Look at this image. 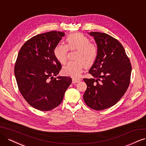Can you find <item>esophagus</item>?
Listing matches in <instances>:
<instances>
[{
    "label": "esophagus",
    "mask_w": 146,
    "mask_h": 146,
    "mask_svg": "<svg viewBox=\"0 0 146 146\" xmlns=\"http://www.w3.org/2000/svg\"><path fill=\"white\" fill-rule=\"evenodd\" d=\"M81 80L80 79H76V78H73L72 79V83L73 84H74V83H76V82H79L80 80Z\"/></svg>",
    "instance_id": "obj_1"
}]
</instances>
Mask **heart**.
Wrapping results in <instances>:
<instances>
[{
  "instance_id": "obj_1",
  "label": "heart",
  "mask_w": 146,
  "mask_h": 146,
  "mask_svg": "<svg viewBox=\"0 0 146 146\" xmlns=\"http://www.w3.org/2000/svg\"><path fill=\"white\" fill-rule=\"evenodd\" d=\"M66 45L58 44L53 48V55L60 64L67 60L68 49L76 50L74 54L75 61L69 62L63 67L62 73L65 76L79 77L85 68L91 67L98 56V48L94 43L90 42L89 38L81 33L70 34L66 38Z\"/></svg>"
}]
</instances>
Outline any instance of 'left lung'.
<instances>
[{
	"label": "left lung",
	"instance_id": "8db88e82",
	"mask_svg": "<svg viewBox=\"0 0 146 146\" xmlns=\"http://www.w3.org/2000/svg\"><path fill=\"white\" fill-rule=\"evenodd\" d=\"M94 36L98 56L89 73L93 78H84L87 85L84 100L96 111L116 104L126 93L131 80V64L121 43L111 35L98 32H88Z\"/></svg>",
	"mask_w": 146,
	"mask_h": 146
}]
</instances>
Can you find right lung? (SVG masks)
Here are the masks:
<instances>
[{
    "mask_svg": "<svg viewBox=\"0 0 146 146\" xmlns=\"http://www.w3.org/2000/svg\"><path fill=\"white\" fill-rule=\"evenodd\" d=\"M65 34L50 31L36 35L21 47L14 73L20 93L33 108L50 111L62 102L72 79L58 76L61 64L53 55V48Z\"/></svg>",
    "mask_w": 146,
    "mask_h": 146,
    "instance_id": "add662e5",
    "label": "right lung"
}]
</instances>
